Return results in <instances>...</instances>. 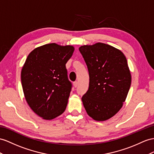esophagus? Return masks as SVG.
Returning a JSON list of instances; mask_svg holds the SVG:
<instances>
[{
    "label": "esophagus",
    "mask_w": 154,
    "mask_h": 154,
    "mask_svg": "<svg viewBox=\"0 0 154 154\" xmlns=\"http://www.w3.org/2000/svg\"><path fill=\"white\" fill-rule=\"evenodd\" d=\"M78 85H79L78 81H75V82H73V85H74V86H75V88L78 86Z\"/></svg>",
    "instance_id": "obj_1"
}]
</instances>
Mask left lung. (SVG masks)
Masks as SVG:
<instances>
[{"label": "left lung", "mask_w": 154, "mask_h": 154, "mask_svg": "<svg viewBox=\"0 0 154 154\" xmlns=\"http://www.w3.org/2000/svg\"><path fill=\"white\" fill-rule=\"evenodd\" d=\"M79 51L89 73V88L82 97L89 116L105 121L123 106L131 82L128 61L122 51L103 43L82 45Z\"/></svg>", "instance_id": "1"}]
</instances>
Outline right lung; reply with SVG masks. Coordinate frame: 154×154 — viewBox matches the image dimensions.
Wrapping results in <instances>:
<instances>
[{
    "mask_svg": "<svg viewBox=\"0 0 154 154\" xmlns=\"http://www.w3.org/2000/svg\"><path fill=\"white\" fill-rule=\"evenodd\" d=\"M75 50L55 43L36 47L23 65L21 84L27 103L38 116L53 120L66 110L72 83L66 64Z\"/></svg>",
    "mask_w": 154,
    "mask_h": 154,
    "instance_id": "add662e5",
    "label": "right lung"
}]
</instances>
